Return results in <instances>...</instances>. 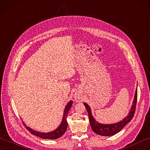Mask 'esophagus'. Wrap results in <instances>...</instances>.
I'll use <instances>...</instances> for the list:
<instances>
[{
  "label": "esophagus",
  "instance_id": "34e87169",
  "mask_svg": "<svg viewBox=\"0 0 150 150\" xmlns=\"http://www.w3.org/2000/svg\"><path fill=\"white\" fill-rule=\"evenodd\" d=\"M75 99H76V100H78L79 99V96H76V97H75Z\"/></svg>",
  "mask_w": 150,
  "mask_h": 150
}]
</instances>
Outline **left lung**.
<instances>
[{
	"label": "left lung",
	"mask_w": 150,
	"mask_h": 150,
	"mask_svg": "<svg viewBox=\"0 0 150 150\" xmlns=\"http://www.w3.org/2000/svg\"><path fill=\"white\" fill-rule=\"evenodd\" d=\"M137 88H136V92H135V96L134 98V100L132 103V105L131 106L129 114L124 118L121 121L118 123H112V124H103L96 121V120L92 116V111L91 108L86 103H83L86 109L89 116V121L91 128L95 133L98 135L103 136H114L115 134H117L123 128L125 127L127 124L130 122L134 117L135 111H136V105L137 103Z\"/></svg>",
	"instance_id": "8db88e82"
}]
</instances>
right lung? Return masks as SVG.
<instances>
[{"label": "right lung", "mask_w": 150, "mask_h": 150, "mask_svg": "<svg viewBox=\"0 0 150 150\" xmlns=\"http://www.w3.org/2000/svg\"><path fill=\"white\" fill-rule=\"evenodd\" d=\"M72 103L73 102L72 100L69 101L67 103L64 109L63 117H62V120L61 123L55 130H54L53 131H52V132H50L47 133L38 132V131L33 130L30 127H27L26 124H25L23 122V123L24 124L25 127H26V129L33 135H35V136H38L42 139H57L60 137L63 134H64L65 132H66L67 128V118L68 112L69 110H70L71 108L72 107Z\"/></svg>", "instance_id": "add662e5"}]
</instances>
